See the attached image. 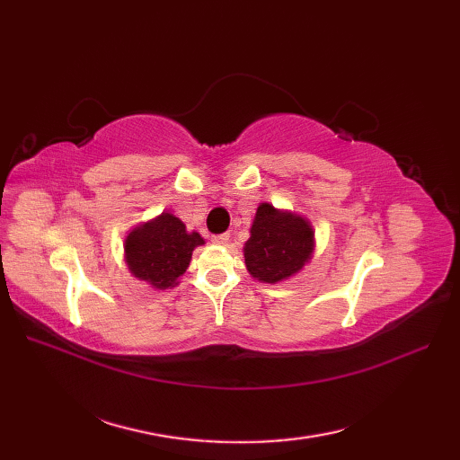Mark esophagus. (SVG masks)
Returning <instances> with one entry per match:
<instances>
[{
    "mask_svg": "<svg viewBox=\"0 0 460 460\" xmlns=\"http://www.w3.org/2000/svg\"><path fill=\"white\" fill-rule=\"evenodd\" d=\"M211 242H213V243H217V245H226V243L230 242V234H218V235H213Z\"/></svg>",
    "mask_w": 460,
    "mask_h": 460,
    "instance_id": "34e87169",
    "label": "esophagus"
}]
</instances>
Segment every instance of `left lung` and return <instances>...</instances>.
Here are the masks:
<instances>
[{
	"instance_id": "left-lung-1",
	"label": "left lung",
	"mask_w": 460,
	"mask_h": 460,
	"mask_svg": "<svg viewBox=\"0 0 460 460\" xmlns=\"http://www.w3.org/2000/svg\"><path fill=\"white\" fill-rule=\"evenodd\" d=\"M314 253L311 220L262 201L243 245L247 272L262 284H280L303 270Z\"/></svg>"
}]
</instances>
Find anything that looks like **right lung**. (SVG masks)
<instances>
[{
	"instance_id": "1",
	"label": "right lung",
	"mask_w": 460,
	"mask_h": 460,
	"mask_svg": "<svg viewBox=\"0 0 460 460\" xmlns=\"http://www.w3.org/2000/svg\"><path fill=\"white\" fill-rule=\"evenodd\" d=\"M203 243L199 232H190L178 217L163 211L128 232L124 262L134 278L153 289H171L188 270L193 249Z\"/></svg>"
}]
</instances>
